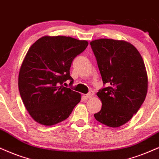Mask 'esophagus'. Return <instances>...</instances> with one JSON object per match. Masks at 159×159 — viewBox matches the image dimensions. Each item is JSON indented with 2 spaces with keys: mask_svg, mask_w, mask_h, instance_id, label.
Returning <instances> with one entry per match:
<instances>
[{
  "mask_svg": "<svg viewBox=\"0 0 159 159\" xmlns=\"http://www.w3.org/2000/svg\"><path fill=\"white\" fill-rule=\"evenodd\" d=\"M94 96V92L93 91H90L89 93H87V94L85 95V97L88 98V99H90V98H92Z\"/></svg>",
  "mask_w": 159,
  "mask_h": 159,
  "instance_id": "1",
  "label": "esophagus"
}]
</instances>
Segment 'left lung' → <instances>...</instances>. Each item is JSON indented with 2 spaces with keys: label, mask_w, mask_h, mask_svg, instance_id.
Instances as JSON below:
<instances>
[{
  "label": "left lung",
  "mask_w": 159,
  "mask_h": 159,
  "mask_svg": "<svg viewBox=\"0 0 159 159\" xmlns=\"http://www.w3.org/2000/svg\"><path fill=\"white\" fill-rule=\"evenodd\" d=\"M90 44L103 83L108 85L97 93L102 105L94 117L108 127H120L136 114L145 99L148 79L144 60L127 41L102 38Z\"/></svg>",
  "instance_id": "obj_1"
}]
</instances>
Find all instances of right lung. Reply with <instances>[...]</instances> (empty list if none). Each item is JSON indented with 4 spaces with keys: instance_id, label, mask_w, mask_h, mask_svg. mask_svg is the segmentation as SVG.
I'll return each mask as SVG.
<instances>
[{
    "instance_id": "add662e5",
    "label": "right lung",
    "mask_w": 159,
    "mask_h": 159,
    "mask_svg": "<svg viewBox=\"0 0 159 159\" xmlns=\"http://www.w3.org/2000/svg\"><path fill=\"white\" fill-rule=\"evenodd\" d=\"M89 45L66 36H44L31 46L20 68L18 89L25 108L39 124L52 126L69 116L81 94L62 85L74 80L71 62Z\"/></svg>"
}]
</instances>
